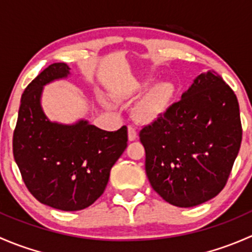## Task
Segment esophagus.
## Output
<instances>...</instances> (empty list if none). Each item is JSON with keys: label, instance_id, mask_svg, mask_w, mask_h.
<instances>
[{"label": "esophagus", "instance_id": "obj_1", "mask_svg": "<svg viewBox=\"0 0 252 252\" xmlns=\"http://www.w3.org/2000/svg\"><path fill=\"white\" fill-rule=\"evenodd\" d=\"M138 138V133H136L135 129L133 126H128V139L129 141H134Z\"/></svg>", "mask_w": 252, "mask_h": 252}]
</instances>
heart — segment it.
I'll use <instances>...</instances> for the list:
<instances>
[{
    "label": "heart",
    "mask_w": 252,
    "mask_h": 252,
    "mask_svg": "<svg viewBox=\"0 0 252 252\" xmlns=\"http://www.w3.org/2000/svg\"><path fill=\"white\" fill-rule=\"evenodd\" d=\"M151 84V79H145L140 83V88H147ZM174 85L169 81H162L152 86L140 98L134 107V117L138 122L144 124L154 123L163 116L168 110L174 97Z\"/></svg>",
    "instance_id": "obj_1"
}]
</instances>
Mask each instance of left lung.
<instances>
[{
    "mask_svg": "<svg viewBox=\"0 0 252 252\" xmlns=\"http://www.w3.org/2000/svg\"><path fill=\"white\" fill-rule=\"evenodd\" d=\"M241 135L234 91L212 70L201 73L182 100L139 134L150 184L178 207L213 199L227 183Z\"/></svg>",
    "mask_w": 252,
    "mask_h": 252,
    "instance_id": "left-lung-1",
    "label": "left lung"
}]
</instances>
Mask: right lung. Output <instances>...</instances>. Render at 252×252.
<instances>
[{
  "label": "right lung",
  "instance_id": "right-lung-1",
  "mask_svg": "<svg viewBox=\"0 0 252 252\" xmlns=\"http://www.w3.org/2000/svg\"><path fill=\"white\" fill-rule=\"evenodd\" d=\"M53 63L24 90L13 133V156L23 180L41 204L79 211L103 194L110 172L126 149L128 130L106 131L85 119L74 124L51 122L41 107L44 86L70 74Z\"/></svg>",
  "mask_w": 252,
  "mask_h": 252
}]
</instances>
